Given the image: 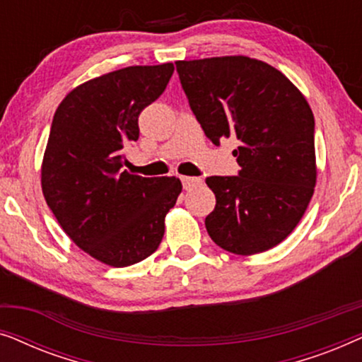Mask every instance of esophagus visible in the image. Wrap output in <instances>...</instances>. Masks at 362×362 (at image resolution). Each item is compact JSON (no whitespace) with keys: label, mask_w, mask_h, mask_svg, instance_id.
Instances as JSON below:
<instances>
[{"label":"esophagus","mask_w":362,"mask_h":362,"mask_svg":"<svg viewBox=\"0 0 362 362\" xmlns=\"http://www.w3.org/2000/svg\"><path fill=\"white\" fill-rule=\"evenodd\" d=\"M181 182L185 189H191V187L201 185L202 180L201 177H194V176H181Z\"/></svg>","instance_id":"1"}]
</instances>
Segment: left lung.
Listing matches in <instances>:
<instances>
[{
    "label": "left lung",
    "mask_w": 362,
    "mask_h": 362,
    "mask_svg": "<svg viewBox=\"0 0 362 362\" xmlns=\"http://www.w3.org/2000/svg\"><path fill=\"white\" fill-rule=\"evenodd\" d=\"M176 71L206 136L239 140V176H211L216 207L206 229L221 249L260 254L303 217L316 185L315 118L298 88L247 56L177 61Z\"/></svg>",
    "instance_id": "obj_1"
}]
</instances>
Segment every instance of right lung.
Instances as JSON below:
<instances>
[{"instance_id":"obj_1","label":"right lung","mask_w":362,"mask_h":362,"mask_svg":"<svg viewBox=\"0 0 362 362\" xmlns=\"http://www.w3.org/2000/svg\"><path fill=\"white\" fill-rule=\"evenodd\" d=\"M171 62L132 66L81 83L54 113L41 166L42 194L59 226L110 267L145 260L161 244L177 177L130 175L127 145L140 136L141 110L165 92Z\"/></svg>"}]
</instances>
